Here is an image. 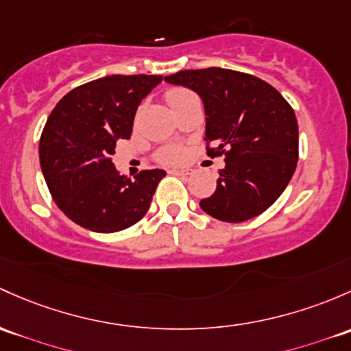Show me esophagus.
Segmentation results:
<instances>
[{
    "instance_id": "obj_1",
    "label": "esophagus",
    "mask_w": 351,
    "mask_h": 351,
    "mask_svg": "<svg viewBox=\"0 0 351 351\" xmlns=\"http://www.w3.org/2000/svg\"><path fill=\"white\" fill-rule=\"evenodd\" d=\"M171 173H175L178 176H186L190 175V169H171Z\"/></svg>"
}]
</instances>
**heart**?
<instances>
[{
	"label": "heart",
	"mask_w": 351,
	"mask_h": 351,
	"mask_svg": "<svg viewBox=\"0 0 351 351\" xmlns=\"http://www.w3.org/2000/svg\"><path fill=\"white\" fill-rule=\"evenodd\" d=\"M191 92L186 90V88H169L168 92H166V101H168V104H175V102L182 101V99H185L190 95ZM183 156V151L180 149V147H168V149H165L163 153H161V160L165 161H180Z\"/></svg>",
	"instance_id": "b5f03b06"
}]
</instances>
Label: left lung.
Here are the masks:
<instances>
[{
  "label": "left lung",
  "instance_id": "8db88e82",
  "mask_svg": "<svg viewBox=\"0 0 351 351\" xmlns=\"http://www.w3.org/2000/svg\"><path fill=\"white\" fill-rule=\"evenodd\" d=\"M191 88L205 109V141L225 154L217 190L202 210L222 222H245L265 212L286 190L298 165V121L286 99L259 77L210 67L165 77Z\"/></svg>",
  "mask_w": 351,
  "mask_h": 351
}]
</instances>
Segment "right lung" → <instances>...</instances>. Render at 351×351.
Segmentation results:
<instances>
[{
    "label": "right lung",
    "instance_id": "1",
    "mask_svg": "<svg viewBox=\"0 0 351 351\" xmlns=\"http://www.w3.org/2000/svg\"><path fill=\"white\" fill-rule=\"evenodd\" d=\"M161 75H109L58 101L40 138V166L58 208L99 234L124 230L146 215L165 169L119 175L110 154L129 139L136 110Z\"/></svg>",
    "mask_w": 351,
    "mask_h": 351
}]
</instances>
